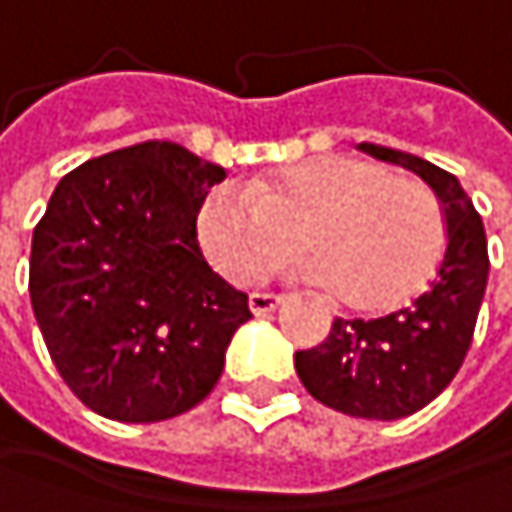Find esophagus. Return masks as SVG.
<instances>
[{
	"label": "esophagus",
	"instance_id": "obj_1",
	"mask_svg": "<svg viewBox=\"0 0 512 512\" xmlns=\"http://www.w3.org/2000/svg\"><path fill=\"white\" fill-rule=\"evenodd\" d=\"M280 304H283V295H274V292H253L250 295V310L259 313V316L280 310Z\"/></svg>",
	"mask_w": 512,
	"mask_h": 512
}]
</instances>
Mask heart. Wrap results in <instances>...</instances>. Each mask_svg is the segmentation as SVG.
Wrapping results in <instances>:
<instances>
[{"label":"heart","instance_id":"b5f03b06","mask_svg":"<svg viewBox=\"0 0 512 512\" xmlns=\"http://www.w3.org/2000/svg\"><path fill=\"white\" fill-rule=\"evenodd\" d=\"M208 262L232 283H259L298 247L316 286L359 313L419 292L443 253V214L413 177L356 156L295 162L244 189L217 186L196 217Z\"/></svg>","mask_w":512,"mask_h":512}]
</instances>
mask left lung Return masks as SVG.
<instances>
[{"label": "left lung", "mask_w": 512, "mask_h": 512, "mask_svg": "<svg viewBox=\"0 0 512 512\" xmlns=\"http://www.w3.org/2000/svg\"><path fill=\"white\" fill-rule=\"evenodd\" d=\"M359 147L410 168L434 189L446 220V250L422 295L380 319H335L323 344L295 353V371L319 404L392 422L431 404L459 374L486 295L489 250L483 220L456 174L404 150Z\"/></svg>", "instance_id": "obj_1"}]
</instances>
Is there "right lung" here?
I'll use <instances>...</instances> for the list:
<instances>
[{
	"label": "right lung",
	"mask_w": 512,
	"mask_h": 512,
	"mask_svg": "<svg viewBox=\"0 0 512 512\" xmlns=\"http://www.w3.org/2000/svg\"><path fill=\"white\" fill-rule=\"evenodd\" d=\"M223 177L180 144L147 141L56 183L32 232L29 298L59 377L99 416L162 422L217 386L253 316L196 241Z\"/></svg>",
	"instance_id": "add662e5"
}]
</instances>
